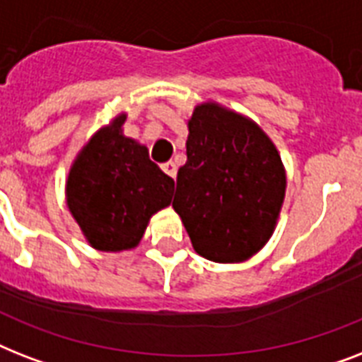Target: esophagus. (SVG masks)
<instances>
[{
    "label": "esophagus",
    "instance_id": "1",
    "mask_svg": "<svg viewBox=\"0 0 362 362\" xmlns=\"http://www.w3.org/2000/svg\"><path fill=\"white\" fill-rule=\"evenodd\" d=\"M161 169H163L165 175H169L170 178H176V165L173 161H167V163L161 165Z\"/></svg>",
    "mask_w": 362,
    "mask_h": 362
}]
</instances>
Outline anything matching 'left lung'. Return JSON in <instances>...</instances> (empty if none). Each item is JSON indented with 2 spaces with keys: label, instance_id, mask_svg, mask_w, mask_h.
<instances>
[{
  "label": "left lung",
  "instance_id": "obj_1",
  "mask_svg": "<svg viewBox=\"0 0 362 362\" xmlns=\"http://www.w3.org/2000/svg\"><path fill=\"white\" fill-rule=\"evenodd\" d=\"M176 176L173 209L195 252L216 263H240L274 231L286 195V173L274 144L244 116L199 105Z\"/></svg>",
  "mask_w": 362,
  "mask_h": 362
}]
</instances>
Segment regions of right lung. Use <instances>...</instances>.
I'll use <instances>...</instances> for the list:
<instances>
[{
	"mask_svg": "<svg viewBox=\"0 0 362 362\" xmlns=\"http://www.w3.org/2000/svg\"><path fill=\"white\" fill-rule=\"evenodd\" d=\"M125 116L92 136L67 180V206L95 250L122 252L141 242L150 216L169 206L175 180L148 150L122 135Z\"/></svg>",
	"mask_w": 362,
	"mask_h": 362,
	"instance_id": "obj_1",
	"label": "right lung"
}]
</instances>
